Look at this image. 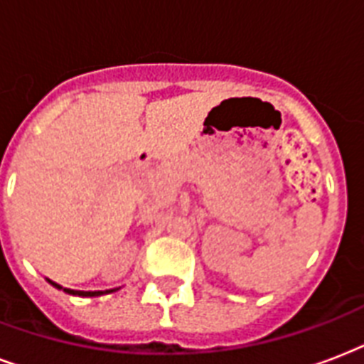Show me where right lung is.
Returning <instances> with one entry per match:
<instances>
[{
  "instance_id": "obj_1",
  "label": "right lung",
  "mask_w": 364,
  "mask_h": 364,
  "mask_svg": "<svg viewBox=\"0 0 364 364\" xmlns=\"http://www.w3.org/2000/svg\"><path fill=\"white\" fill-rule=\"evenodd\" d=\"M53 287H56V289H62L60 284L53 283L50 279H47ZM64 292H68V294H74V296H102V294H109V292H115L117 289H112V290H72V289H62Z\"/></svg>"
}]
</instances>
